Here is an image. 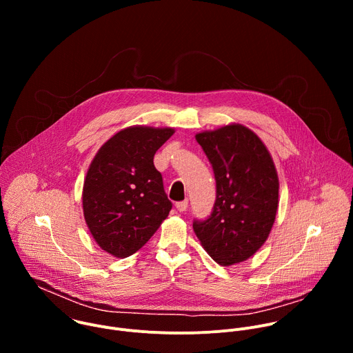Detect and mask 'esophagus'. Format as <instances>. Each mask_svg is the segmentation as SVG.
Here are the masks:
<instances>
[{"label":"esophagus","instance_id":"obj_1","mask_svg":"<svg viewBox=\"0 0 353 353\" xmlns=\"http://www.w3.org/2000/svg\"><path fill=\"white\" fill-rule=\"evenodd\" d=\"M176 208H177V211L184 212V211L188 208V201H187V199L180 201V203H177V204H176Z\"/></svg>","mask_w":353,"mask_h":353}]
</instances>
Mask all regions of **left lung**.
I'll return each instance as SVG.
<instances>
[{
	"label": "left lung",
	"instance_id": "obj_1",
	"mask_svg": "<svg viewBox=\"0 0 353 353\" xmlns=\"http://www.w3.org/2000/svg\"><path fill=\"white\" fill-rule=\"evenodd\" d=\"M216 180V201L192 229L210 257L222 267L254 256L268 239L278 211V173L260 137L241 124L195 135Z\"/></svg>",
	"mask_w": 353,
	"mask_h": 353
}]
</instances>
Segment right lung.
Masks as SVG:
<instances>
[{
  "mask_svg": "<svg viewBox=\"0 0 353 353\" xmlns=\"http://www.w3.org/2000/svg\"><path fill=\"white\" fill-rule=\"evenodd\" d=\"M173 134L170 127H127L100 146L88 169L85 222L97 245L113 257L134 254L172 210L154 157Z\"/></svg>",
  "mask_w": 353,
  "mask_h": 353,
  "instance_id": "right-lung-1",
  "label": "right lung"
}]
</instances>
